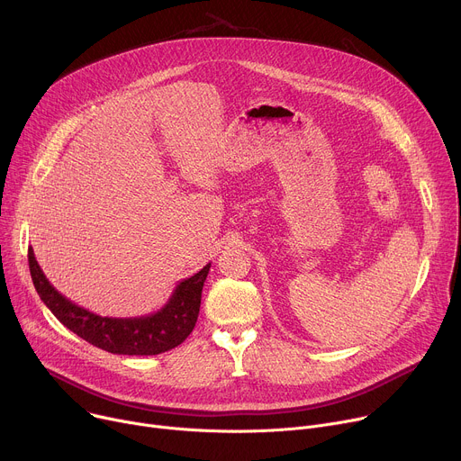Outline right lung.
<instances>
[{
  "mask_svg": "<svg viewBox=\"0 0 461 461\" xmlns=\"http://www.w3.org/2000/svg\"><path fill=\"white\" fill-rule=\"evenodd\" d=\"M212 265L182 279L169 301L155 313L142 317H102L61 295L41 272L32 248L29 268L34 288L54 317L87 343L123 356H157L167 352L193 332L201 310L203 286Z\"/></svg>",
  "mask_w": 461,
  "mask_h": 461,
  "instance_id": "right-lung-1",
  "label": "right lung"
}]
</instances>
